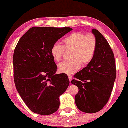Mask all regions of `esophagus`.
I'll return each instance as SVG.
<instances>
[{
	"label": "esophagus",
	"mask_w": 128,
	"mask_h": 128,
	"mask_svg": "<svg viewBox=\"0 0 128 128\" xmlns=\"http://www.w3.org/2000/svg\"><path fill=\"white\" fill-rule=\"evenodd\" d=\"M68 78H69V81H70V82L72 81V75L69 74L68 75Z\"/></svg>",
	"instance_id": "34e87169"
}]
</instances>
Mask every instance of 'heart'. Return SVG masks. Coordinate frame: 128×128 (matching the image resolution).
I'll list each match as a JSON object with an SVG mask.
<instances>
[{
	"mask_svg": "<svg viewBox=\"0 0 128 128\" xmlns=\"http://www.w3.org/2000/svg\"><path fill=\"white\" fill-rule=\"evenodd\" d=\"M97 46V40L92 34L73 33L63 40V46L55 43L52 47L51 53L56 62H59L63 56L65 50L72 51L70 61H64L58 66L62 73L72 74L81 68V64L86 65L92 60Z\"/></svg>",
	"mask_w": 128,
	"mask_h": 128,
	"instance_id": "obj_1",
	"label": "heart"
}]
</instances>
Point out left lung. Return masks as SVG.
I'll return each mask as SVG.
<instances>
[{
    "label": "left lung",
    "mask_w": 128,
    "mask_h": 128,
    "mask_svg": "<svg viewBox=\"0 0 128 128\" xmlns=\"http://www.w3.org/2000/svg\"><path fill=\"white\" fill-rule=\"evenodd\" d=\"M92 33L97 40L94 55L71 81L79 89L76 104L80 111L88 114L100 111L106 105L116 76L114 54L109 43L98 30L93 29Z\"/></svg>",
    "instance_id": "left-lung-1"
}]
</instances>
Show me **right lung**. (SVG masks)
Here are the masks:
<instances>
[{"label":"right lung","instance_id":"right-lung-1","mask_svg":"<svg viewBox=\"0 0 128 128\" xmlns=\"http://www.w3.org/2000/svg\"><path fill=\"white\" fill-rule=\"evenodd\" d=\"M72 30L70 28H32L15 48L13 58L15 85L34 113L48 115L59 109V97L68 88L69 80L64 73L55 74L58 67L51 50Z\"/></svg>","mask_w":128,"mask_h":128}]
</instances>
